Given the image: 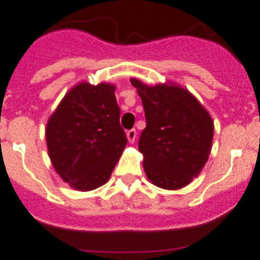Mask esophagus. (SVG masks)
<instances>
[{"label":"esophagus","mask_w":260,"mask_h":260,"mask_svg":"<svg viewBox=\"0 0 260 260\" xmlns=\"http://www.w3.org/2000/svg\"><path fill=\"white\" fill-rule=\"evenodd\" d=\"M127 140L129 144L135 143V140H136V129H129L127 132Z\"/></svg>","instance_id":"esophagus-1"}]
</instances>
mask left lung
<instances>
[{
    "label": "left lung",
    "instance_id": "8db88e82",
    "mask_svg": "<svg viewBox=\"0 0 260 260\" xmlns=\"http://www.w3.org/2000/svg\"><path fill=\"white\" fill-rule=\"evenodd\" d=\"M145 110L146 127L139 141L144 171L164 189L188 186L202 173L213 141V120L186 87L175 82L148 85L132 77Z\"/></svg>",
    "mask_w": 260,
    "mask_h": 260
}]
</instances>
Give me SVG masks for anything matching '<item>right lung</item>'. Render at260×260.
I'll list each match as a JSON object with an SVG mask.
<instances>
[{"mask_svg":"<svg viewBox=\"0 0 260 260\" xmlns=\"http://www.w3.org/2000/svg\"><path fill=\"white\" fill-rule=\"evenodd\" d=\"M115 90L114 83L81 81L65 94L47 121L52 166L77 191L103 186L127 145Z\"/></svg>","mask_w":260,"mask_h":260,"instance_id":"add662e5","label":"right lung"}]
</instances>
